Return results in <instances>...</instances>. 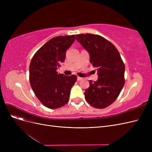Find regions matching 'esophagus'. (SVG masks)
I'll use <instances>...</instances> for the list:
<instances>
[{
	"instance_id": "obj_1",
	"label": "esophagus",
	"mask_w": 152,
	"mask_h": 152,
	"mask_svg": "<svg viewBox=\"0 0 152 152\" xmlns=\"http://www.w3.org/2000/svg\"><path fill=\"white\" fill-rule=\"evenodd\" d=\"M82 80V78H81V77H77V80H78V81H80V80Z\"/></svg>"
}]
</instances>
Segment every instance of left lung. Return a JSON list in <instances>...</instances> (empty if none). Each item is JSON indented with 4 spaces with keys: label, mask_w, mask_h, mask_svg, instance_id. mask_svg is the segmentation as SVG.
I'll use <instances>...</instances> for the list:
<instances>
[{
    "label": "left lung",
    "mask_w": 152,
    "mask_h": 152,
    "mask_svg": "<svg viewBox=\"0 0 152 152\" xmlns=\"http://www.w3.org/2000/svg\"><path fill=\"white\" fill-rule=\"evenodd\" d=\"M76 40L90 55V63L97 68L98 79L89 80L85 98L92 107L104 108L118 98L125 84V65L115 45L103 37L91 34L76 35Z\"/></svg>",
    "instance_id": "left-lung-1"
}]
</instances>
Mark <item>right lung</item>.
Wrapping results in <instances>:
<instances>
[{
    "label": "right lung",
    "mask_w": 152,
    "mask_h": 152,
    "mask_svg": "<svg viewBox=\"0 0 152 152\" xmlns=\"http://www.w3.org/2000/svg\"><path fill=\"white\" fill-rule=\"evenodd\" d=\"M75 35L58 36L44 44L32 58L29 79L32 90L45 107L56 109L65 105L77 76L57 72L65 60L66 50L74 42Z\"/></svg>",
    "instance_id": "right-lung-1"
}]
</instances>
